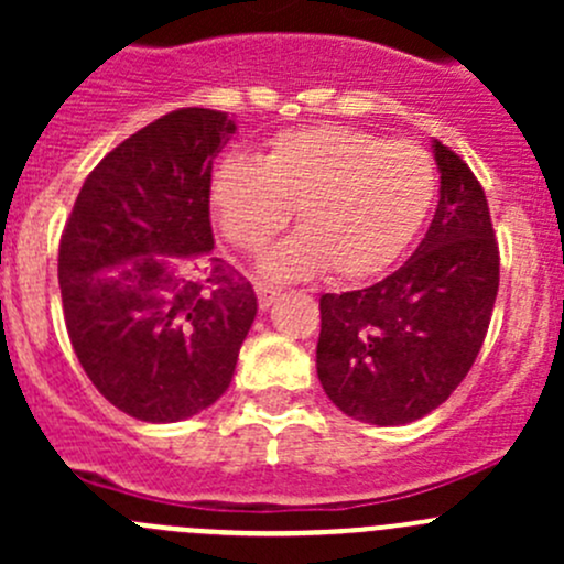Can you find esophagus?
Here are the masks:
<instances>
[{"instance_id": "1", "label": "esophagus", "mask_w": 564, "mask_h": 564, "mask_svg": "<svg viewBox=\"0 0 564 564\" xmlns=\"http://www.w3.org/2000/svg\"><path fill=\"white\" fill-rule=\"evenodd\" d=\"M253 289H256V300H259V308L261 311H267L272 303H275L278 297H281V289L270 286V283H261L259 281Z\"/></svg>"}]
</instances>
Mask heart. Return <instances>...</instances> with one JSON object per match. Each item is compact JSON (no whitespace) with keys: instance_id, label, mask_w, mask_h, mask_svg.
<instances>
[{"instance_id":"obj_1","label":"heart","mask_w":564,"mask_h":564,"mask_svg":"<svg viewBox=\"0 0 564 564\" xmlns=\"http://www.w3.org/2000/svg\"><path fill=\"white\" fill-rule=\"evenodd\" d=\"M436 187L434 155L417 141L351 124H311L278 133L259 163H218L209 204L220 235L246 253L270 246L294 207L300 231L267 256L272 278L327 267L335 281H362L414 240Z\"/></svg>"}]
</instances>
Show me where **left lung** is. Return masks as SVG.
Listing matches in <instances>:
<instances>
[{"label":"left lung","instance_id":"1","mask_svg":"<svg viewBox=\"0 0 564 564\" xmlns=\"http://www.w3.org/2000/svg\"><path fill=\"white\" fill-rule=\"evenodd\" d=\"M440 204L412 259L384 281L322 294L318 382L349 417L403 425L434 412L480 355L499 292V246L486 191L434 141Z\"/></svg>","mask_w":564,"mask_h":564}]
</instances>
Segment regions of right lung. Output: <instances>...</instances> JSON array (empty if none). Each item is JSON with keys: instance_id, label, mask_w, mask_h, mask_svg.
<instances>
[{"instance_id": "add662e5", "label": "right lung", "mask_w": 564, "mask_h": 564, "mask_svg": "<svg viewBox=\"0 0 564 564\" xmlns=\"http://www.w3.org/2000/svg\"><path fill=\"white\" fill-rule=\"evenodd\" d=\"M235 122L176 108L89 172L59 240L65 327L89 382L144 423L229 390L256 316L250 281L213 253L209 176Z\"/></svg>"}]
</instances>
